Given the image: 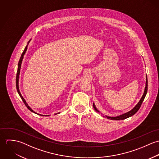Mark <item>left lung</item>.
I'll return each instance as SVG.
<instances>
[{"mask_svg": "<svg viewBox=\"0 0 159 159\" xmlns=\"http://www.w3.org/2000/svg\"><path fill=\"white\" fill-rule=\"evenodd\" d=\"M146 87H145V89H144V93L142 96V97L141 98L140 100L139 101V102L137 103L136 106L130 111L126 113L123 114L122 115H120V116H116V117H109V116H106V117H107L108 119H111V120H123V119H127L133 115H134L136 113V112L138 111V110L139 109L145 97H146V95L147 93V92H148V78H147V76H146ZM93 108L95 109V110L98 112V113H100V111L96 108L94 103H93ZM105 117V116H103Z\"/></svg>", "mask_w": 159, "mask_h": 159, "instance_id": "1", "label": "left lung"}]
</instances>
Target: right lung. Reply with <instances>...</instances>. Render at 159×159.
<instances>
[{
  "mask_svg": "<svg viewBox=\"0 0 159 159\" xmlns=\"http://www.w3.org/2000/svg\"><path fill=\"white\" fill-rule=\"evenodd\" d=\"M30 41V40L29 41V42H28V43H29V42ZM27 46H28V44L27 45V46H25V49H24V51H23V53H22V54H21V57H20V61H19V62H18V71H17V73H16V89H17V91H18V94L20 95V97L21 98V99H22V100L23 101V102L24 103V104H25V105L26 106V107L30 111H32V113H34L37 114H39V115H40V116H46L47 115H42V114H40L37 113L36 112H35L34 111H33L32 109H31V108L28 105V104L26 103V102H25V100H24V98H23V96L21 95V92H20V89H19V86H18V83H19V77H20V69H21V63H22V61H23V57H24V54L25 53V51H27ZM60 113H58L59 114ZM49 116V115H48Z\"/></svg>",
  "mask_w": 159,
  "mask_h": 159,
  "instance_id": "add662e5",
  "label": "right lung"
}]
</instances>
